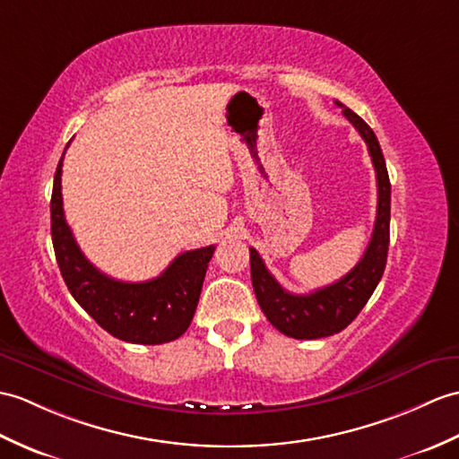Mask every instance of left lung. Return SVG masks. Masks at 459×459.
<instances>
[{
  "mask_svg": "<svg viewBox=\"0 0 459 459\" xmlns=\"http://www.w3.org/2000/svg\"><path fill=\"white\" fill-rule=\"evenodd\" d=\"M336 105L342 108L346 119L356 126L359 136L366 141L371 162H374L376 168L377 215L374 234H371V240L364 255H361V260L354 265V270L348 272L344 278H340L338 281L313 293L295 295L285 291L283 287L275 281L273 275L265 268L260 254L250 248L252 287L260 308L264 311L265 318H268L280 333L297 340L325 338L344 330L358 316L361 308L366 307L371 293L376 291L387 264L391 184L385 158H383L377 136L369 129V125L354 111L344 108L340 101H336Z\"/></svg>",
  "mask_w": 459,
  "mask_h": 459,
  "instance_id": "obj_1",
  "label": "left lung"
}]
</instances>
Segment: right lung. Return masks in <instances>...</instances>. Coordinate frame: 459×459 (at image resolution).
<instances>
[{"label": "right lung", "instance_id": "right-lung-1", "mask_svg": "<svg viewBox=\"0 0 459 459\" xmlns=\"http://www.w3.org/2000/svg\"><path fill=\"white\" fill-rule=\"evenodd\" d=\"M64 156V154H62ZM62 158L50 199V232L56 262L74 299L115 338L133 344H164L186 333L195 315L215 247L179 254L151 281H119L101 273L82 254L64 219Z\"/></svg>", "mask_w": 459, "mask_h": 459}]
</instances>
